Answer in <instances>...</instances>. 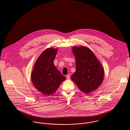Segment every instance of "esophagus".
Returning a JSON list of instances; mask_svg holds the SVG:
<instances>
[{
    "mask_svg": "<svg viewBox=\"0 0 130 130\" xmlns=\"http://www.w3.org/2000/svg\"><path fill=\"white\" fill-rule=\"evenodd\" d=\"M66 77H67V79H69L70 78V77H71V76H70V74H67V75H66Z\"/></svg>",
    "mask_w": 130,
    "mask_h": 130,
    "instance_id": "34e87169",
    "label": "esophagus"
}]
</instances>
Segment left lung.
Masks as SVG:
<instances>
[{"mask_svg": "<svg viewBox=\"0 0 130 130\" xmlns=\"http://www.w3.org/2000/svg\"><path fill=\"white\" fill-rule=\"evenodd\" d=\"M72 51L75 57L76 70L72 80L83 93L88 94L96 90L104 77V69L100 61L86 46H74Z\"/></svg>", "mask_w": 130, "mask_h": 130, "instance_id": "left-lung-1", "label": "left lung"}]
</instances>
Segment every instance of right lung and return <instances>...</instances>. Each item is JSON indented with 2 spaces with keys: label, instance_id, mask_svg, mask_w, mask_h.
<instances>
[{
  "label": "right lung",
  "instance_id": "right-lung-1",
  "mask_svg": "<svg viewBox=\"0 0 130 130\" xmlns=\"http://www.w3.org/2000/svg\"><path fill=\"white\" fill-rule=\"evenodd\" d=\"M58 48H47L38 58L31 74V79L35 87L45 94H53L60 85L66 79L56 69L54 61Z\"/></svg>",
  "mask_w": 130,
  "mask_h": 130
}]
</instances>
